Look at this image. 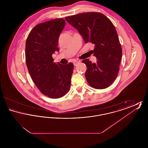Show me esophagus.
Masks as SVG:
<instances>
[{"label": "esophagus", "mask_w": 148, "mask_h": 148, "mask_svg": "<svg viewBox=\"0 0 148 148\" xmlns=\"http://www.w3.org/2000/svg\"><path fill=\"white\" fill-rule=\"evenodd\" d=\"M80 63V61H77V60H75V61H74L73 62V64H74V66H77L78 64Z\"/></svg>", "instance_id": "obj_1"}]
</instances>
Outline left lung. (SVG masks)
I'll list each match as a JSON object with an SVG mask.
<instances>
[{"instance_id": "left-lung-1", "label": "left lung", "mask_w": 148, "mask_h": 148, "mask_svg": "<svg viewBox=\"0 0 148 148\" xmlns=\"http://www.w3.org/2000/svg\"><path fill=\"white\" fill-rule=\"evenodd\" d=\"M65 20L77 29L85 42L94 46V56L98 59L92 63L88 59L82 62L87 69L85 75L92 87L105 89L112 84L119 71L122 49L112 22L99 12H88L65 17Z\"/></svg>"}]
</instances>
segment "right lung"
Here are the masks:
<instances>
[{
	"mask_svg": "<svg viewBox=\"0 0 148 148\" xmlns=\"http://www.w3.org/2000/svg\"><path fill=\"white\" fill-rule=\"evenodd\" d=\"M65 25L63 18L35 25L25 43V62L35 85L44 95L61 98L69 92L74 65L54 63L52 54L58 50L59 35Z\"/></svg>",
	"mask_w": 148,
	"mask_h": 148,
	"instance_id": "obj_1",
	"label": "right lung"
}]
</instances>
